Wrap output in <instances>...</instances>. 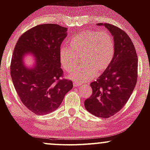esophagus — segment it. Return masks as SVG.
I'll return each mask as SVG.
<instances>
[{
  "label": "esophagus",
  "instance_id": "esophagus-1",
  "mask_svg": "<svg viewBox=\"0 0 150 150\" xmlns=\"http://www.w3.org/2000/svg\"><path fill=\"white\" fill-rule=\"evenodd\" d=\"M73 86L75 87H79L80 86V84H78V83H77V82H74L73 83Z\"/></svg>",
  "mask_w": 150,
  "mask_h": 150
}]
</instances>
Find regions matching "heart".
<instances>
[{"label": "heart", "instance_id": "heart-1", "mask_svg": "<svg viewBox=\"0 0 150 150\" xmlns=\"http://www.w3.org/2000/svg\"><path fill=\"white\" fill-rule=\"evenodd\" d=\"M70 47H62L59 58L62 68L71 72L82 58L83 64L68 75V78L77 83L92 80L105 73L114 57L115 47L113 37L106 32L85 30L70 39Z\"/></svg>", "mask_w": 150, "mask_h": 150}]
</instances>
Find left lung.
I'll return each instance as SVG.
<instances>
[{
    "instance_id": "obj_1",
    "label": "left lung",
    "mask_w": 150,
    "mask_h": 150,
    "mask_svg": "<svg viewBox=\"0 0 150 150\" xmlns=\"http://www.w3.org/2000/svg\"><path fill=\"white\" fill-rule=\"evenodd\" d=\"M113 37L114 57L108 69L90 86L92 94L85 101V108L94 116L108 118L120 111L133 92L137 77V56L131 39L124 31L107 23Z\"/></svg>"
}]
</instances>
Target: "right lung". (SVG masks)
Returning a JSON list of instances; mask_svg holds the SVG:
<instances>
[{
	"instance_id": "right-lung-1",
	"label": "right lung",
	"mask_w": 150,
	"mask_h": 150,
	"mask_svg": "<svg viewBox=\"0 0 150 150\" xmlns=\"http://www.w3.org/2000/svg\"><path fill=\"white\" fill-rule=\"evenodd\" d=\"M67 30L55 24L37 25L19 38L13 51L10 75L15 89L24 105L37 115L57 109L73 87L72 81L61 78L59 53ZM27 54L34 58L32 67L23 63Z\"/></svg>"
}]
</instances>
